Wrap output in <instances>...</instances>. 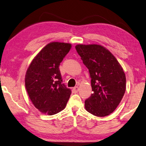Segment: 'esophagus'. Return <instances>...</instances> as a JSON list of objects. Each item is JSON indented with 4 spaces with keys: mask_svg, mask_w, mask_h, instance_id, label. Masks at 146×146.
Masks as SVG:
<instances>
[{
    "mask_svg": "<svg viewBox=\"0 0 146 146\" xmlns=\"http://www.w3.org/2000/svg\"><path fill=\"white\" fill-rule=\"evenodd\" d=\"M72 91L74 92V93H76V92H78L79 91V87H78V86H76V87L73 88Z\"/></svg>",
    "mask_w": 146,
    "mask_h": 146,
    "instance_id": "34e87169",
    "label": "esophagus"
}]
</instances>
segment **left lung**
I'll use <instances>...</instances> for the list:
<instances>
[{
    "mask_svg": "<svg viewBox=\"0 0 146 146\" xmlns=\"http://www.w3.org/2000/svg\"><path fill=\"white\" fill-rule=\"evenodd\" d=\"M76 49L91 78L93 92L85 101V109L94 116H108L125 94L126 78L123 68L111 52L102 45L77 44Z\"/></svg>",
    "mask_w": 146,
    "mask_h": 146,
    "instance_id": "obj_1",
    "label": "left lung"
}]
</instances>
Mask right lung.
I'll return each mask as SVG.
<instances>
[{
  "label": "right lung",
  "instance_id": "add662e5",
  "mask_svg": "<svg viewBox=\"0 0 146 146\" xmlns=\"http://www.w3.org/2000/svg\"><path fill=\"white\" fill-rule=\"evenodd\" d=\"M72 47L70 43L51 42L31 62L25 87L33 106L40 113L53 115L65 108L71 94L62 80L59 66Z\"/></svg>",
  "mask_w": 146,
  "mask_h": 146
}]
</instances>
